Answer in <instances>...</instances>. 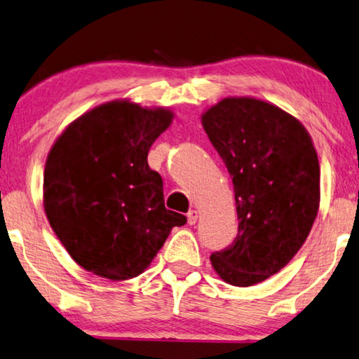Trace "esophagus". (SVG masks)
Instances as JSON below:
<instances>
[{"mask_svg": "<svg viewBox=\"0 0 359 359\" xmlns=\"http://www.w3.org/2000/svg\"><path fill=\"white\" fill-rule=\"evenodd\" d=\"M197 218H198L197 210H190V212L187 213V222H189V224H195V223H197Z\"/></svg>", "mask_w": 359, "mask_h": 359, "instance_id": "esophagus-1", "label": "esophagus"}]
</instances>
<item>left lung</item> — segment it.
Segmentation results:
<instances>
[{
  "mask_svg": "<svg viewBox=\"0 0 359 359\" xmlns=\"http://www.w3.org/2000/svg\"><path fill=\"white\" fill-rule=\"evenodd\" d=\"M202 124L231 175L238 212L235 241L210 261L226 284H259L289 264L317 218L313 141L297 118L255 97L219 100Z\"/></svg>",
  "mask_w": 359,
  "mask_h": 359,
  "instance_id": "obj_1",
  "label": "left lung"
}]
</instances>
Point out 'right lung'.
Returning a JSON list of instances; mask_svg holds the SVG:
<instances>
[{"mask_svg": "<svg viewBox=\"0 0 359 359\" xmlns=\"http://www.w3.org/2000/svg\"><path fill=\"white\" fill-rule=\"evenodd\" d=\"M174 113L131 100L74 119L47 154L46 217L76 264L109 280L144 272L184 215L167 210L162 179L147 165Z\"/></svg>", "mask_w": 359, "mask_h": 359, "instance_id": "1", "label": "right lung"}]
</instances>
